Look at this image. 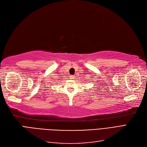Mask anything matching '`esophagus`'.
Here are the masks:
<instances>
[{
  "label": "esophagus",
  "mask_w": 147,
  "mask_h": 147,
  "mask_svg": "<svg viewBox=\"0 0 147 147\" xmlns=\"http://www.w3.org/2000/svg\"><path fill=\"white\" fill-rule=\"evenodd\" d=\"M70 79H74V76H73V75H71V76H70Z\"/></svg>",
  "instance_id": "obj_1"
}]
</instances>
